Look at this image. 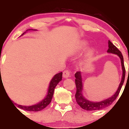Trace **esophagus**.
<instances>
[{
	"instance_id": "34e87169",
	"label": "esophagus",
	"mask_w": 129,
	"mask_h": 129,
	"mask_svg": "<svg viewBox=\"0 0 129 129\" xmlns=\"http://www.w3.org/2000/svg\"><path fill=\"white\" fill-rule=\"evenodd\" d=\"M70 75H71V72H70V71H69V70H66V71H64V72H63V78H68V77H69Z\"/></svg>"
}]
</instances>
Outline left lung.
Wrapping results in <instances>:
<instances>
[{"mask_svg": "<svg viewBox=\"0 0 129 129\" xmlns=\"http://www.w3.org/2000/svg\"><path fill=\"white\" fill-rule=\"evenodd\" d=\"M107 52L117 54L121 59V67L122 70H123V75H122L121 82L120 83L119 86H118L116 92L110 98L100 102H91L85 99L84 96L82 95V90L83 85L81 72H77L75 75V77L76 78V79H75V84H76V94H75V98H76L77 103L83 110H87V111H94V110H100L103 109L105 107H107L110 106L114 101V100L116 99L118 94H119L120 90L121 89L122 85H123L124 81L125 75H126V70H125L124 64L123 56L121 54V51L110 40L108 41V49L107 50Z\"/></svg>", "mask_w": 129, "mask_h": 129, "instance_id": "obj_1", "label": "left lung"}]
</instances>
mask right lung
<instances>
[{
    "mask_svg": "<svg viewBox=\"0 0 129 129\" xmlns=\"http://www.w3.org/2000/svg\"><path fill=\"white\" fill-rule=\"evenodd\" d=\"M61 79H62V72H60L56 75H54V76L52 78V79H51L50 83L48 93L46 97L43 101L40 102V103L37 104L36 105H31V106H22V105H17L18 107L20 108L21 109H23L29 111H39L44 109L51 103L55 88H56L57 85L58 84V83L61 81Z\"/></svg>",
    "mask_w": 129,
    "mask_h": 129,
    "instance_id": "obj_1",
    "label": "right lung"
}]
</instances>
